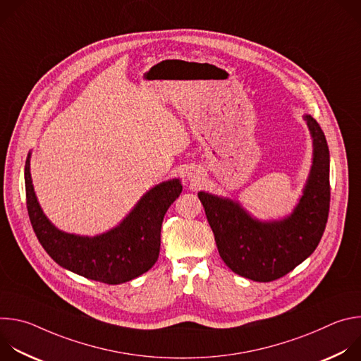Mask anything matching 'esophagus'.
Here are the masks:
<instances>
[{"mask_svg": "<svg viewBox=\"0 0 361 361\" xmlns=\"http://www.w3.org/2000/svg\"><path fill=\"white\" fill-rule=\"evenodd\" d=\"M187 177H188V180H190V181H191V183H194V184H197V180H195V177H194V176H192V174H188V176H187Z\"/></svg>", "mask_w": 361, "mask_h": 361, "instance_id": "obj_1", "label": "esophagus"}]
</instances>
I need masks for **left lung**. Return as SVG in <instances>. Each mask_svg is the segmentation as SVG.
Here are the masks:
<instances>
[{"instance_id":"1","label":"left lung","mask_w":361,"mask_h":361,"mask_svg":"<svg viewBox=\"0 0 361 361\" xmlns=\"http://www.w3.org/2000/svg\"><path fill=\"white\" fill-rule=\"evenodd\" d=\"M313 138V166L293 213L276 221L252 219L230 198L198 192L223 262L238 276L269 283L291 270L319 245L330 209V152L323 130L304 116Z\"/></svg>"}]
</instances>
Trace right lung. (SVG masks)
I'll return each instance as SVG.
<instances>
[{"label":"right lung","mask_w":361,"mask_h":361,"mask_svg":"<svg viewBox=\"0 0 361 361\" xmlns=\"http://www.w3.org/2000/svg\"><path fill=\"white\" fill-rule=\"evenodd\" d=\"M30 156L24 170L30 221L38 241L57 264L106 284L130 281L156 264L163 219L183 191L178 178L164 181L145 192L116 228L95 237L77 235L59 230L42 213L32 187Z\"/></svg>","instance_id":"obj_1"}]
</instances>
